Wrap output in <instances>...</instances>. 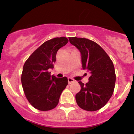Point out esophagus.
Returning a JSON list of instances; mask_svg holds the SVG:
<instances>
[{"instance_id": "esophagus-1", "label": "esophagus", "mask_w": 134, "mask_h": 134, "mask_svg": "<svg viewBox=\"0 0 134 134\" xmlns=\"http://www.w3.org/2000/svg\"><path fill=\"white\" fill-rule=\"evenodd\" d=\"M75 82V80L72 79V78L70 77H68V83L69 84H71V83H73Z\"/></svg>"}]
</instances>
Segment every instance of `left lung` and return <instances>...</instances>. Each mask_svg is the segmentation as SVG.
Here are the masks:
<instances>
[{"instance_id": "obj_1", "label": "left lung", "mask_w": 134, "mask_h": 134, "mask_svg": "<svg viewBox=\"0 0 134 134\" xmlns=\"http://www.w3.org/2000/svg\"><path fill=\"white\" fill-rule=\"evenodd\" d=\"M69 41L79 50L83 69L90 74L86 84L79 81L81 91L76 95L80 108L94 111L103 107L110 99L115 88L116 76L111 60L94 41L86 38L70 37Z\"/></svg>"}]
</instances>
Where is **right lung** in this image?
I'll use <instances>...</instances> for the list:
<instances>
[{"instance_id": "right-lung-1", "label": "right lung", "mask_w": 134, "mask_h": 134, "mask_svg": "<svg viewBox=\"0 0 134 134\" xmlns=\"http://www.w3.org/2000/svg\"><path fill=\"white\" fill-rule=\"evenodd\" d=\"M68 41L65 37L45 41L30 55L23 66L21 83L24 94L30 104L40 111L56 107L61 93L68 84L66 77H56L48 71L53 68L58 49Z\"/></svg>"}]
</instances>
